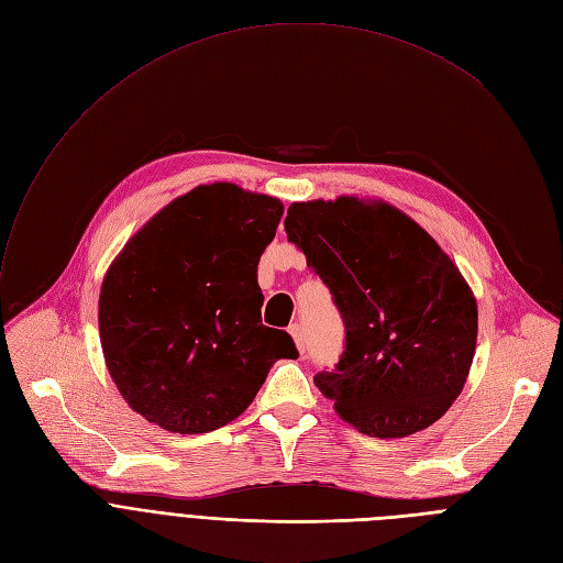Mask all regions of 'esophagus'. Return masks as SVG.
I'll return each instance as SVG.
<instances>
[{
    "instance_id": "esophagus-1",
    "label": "esophagus",
    "mask_w": 563,
    "mask_h": 563,
    "mask_svg": "<svg viewBox=\"0 0 563 563\" xmlns=\"http://www.w3.org/2000/svg\"><path fill=\"white\" fill-rule=\"evenodd\" d=\"M288 332H290V336H292V341H296V345H298V351L305 355V332H302V325H298V323H292L290 328H288Z\"/></svg>"
}]
</instances>
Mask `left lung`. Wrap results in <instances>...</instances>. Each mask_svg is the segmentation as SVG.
I'll return each mask as SVG.
<instances>
[{"mask_svg": "<svg viewBox=\"0 0 563 563\" xmlns=\"http://www.w3.org/2000/svg\"><path fill=\"white\" fill-rule=\"evenodd\" d=\"M284 229L345 328L339 362L313 376L320 394L371 438L438 421L463 391L476 347V300L459 267L387 203H292Z\"/></svg>", "mask_w": 563, "mask_h": 563, "instance_id": "left-lung-1", "label": "left lung"}]
</instances>
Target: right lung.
<instances>
[{
    "instance_id": "right-lung-1",
    "label": "right lung",
    "mask_w": 563,
    "mask_h": 563,
    "mask_svg": "<svg viewBox=\"0 0 563 563\" xmlns=\"http://www.w3.org/2000/svg\"><path fill=\"white\" fill-rule=\"evenodd\" d=\"M284 206L231 183L199 185L130 240L100 288L107 368L128 406L195 435L243 415L277 360L284 330L261 323L256 265Z\"/></svg>"
}]
</instances>
